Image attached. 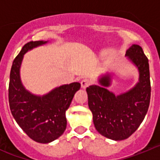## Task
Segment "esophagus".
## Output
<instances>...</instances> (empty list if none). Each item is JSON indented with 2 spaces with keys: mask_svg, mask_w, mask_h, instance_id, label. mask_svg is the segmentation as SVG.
I'll return each mask as SVG.
<instances>
[{
  "mask_svg": "<svg viewBox=\"0 0 160 160\" xmlns=\"http://www.w3.org/2000/svg\"><path fill=\"white\" fill-rule=\"evenodd\" d=\"M90 84V81L89 80L88 78H84L82 79L81 81V86H82V88L85 89L87 88V87H88L89 85Z\"/></svg>",
  "mask_w": 160,
  "mask_h": 160,
  "instance_id": "esophagus-1",
  "label": "esophagus"
}]
</instances>
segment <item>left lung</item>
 <instances>
[{
    "label": "left lung",
    "mask_w": 160,
    "mask_h": 160,
    "mask_svg": "<svg viewBox=\"0 0 160 160\" xmlns=\"http://www.w3.org/2000/svg\"><path fill=\"white\" fill-rule=\"evenodd\" d=\"M126 56L138 68V82L128 92L115 95L107 89L111 76L106 74L98 80L100 86L87 88L89 108L93 114L96 130L113 140L129 138L145 118L151 99V82L148 59L142 47L132 45Z\"/></svg>",
    "instance_id": "8db88e82"
}]
</instances>
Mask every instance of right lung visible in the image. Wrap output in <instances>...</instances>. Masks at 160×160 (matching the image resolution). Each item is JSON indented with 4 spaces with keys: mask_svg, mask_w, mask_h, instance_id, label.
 <instances>
[{
    "mask_svg": "<svg viewBox=\"0 0 160 160\" xmlns=\"http://www.w3.org/2000/svg\"><path fill=\"white\" fill-rule=\"evenodd\" d=\"M47 43L46 41L29 42L12 62L8 85V102L12 116L20 128L32 140L48 143L57 139L66 128V111L81 84L73 82L53 89L43 96L25 90L20 78L23 56L32 48Z\"/></svg>",
    "mask_w": 160,
    "mask_h": 160,
    "instance_id": "1",
    "label": "right lung"
}]
</instances>
